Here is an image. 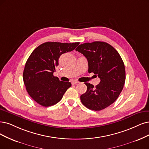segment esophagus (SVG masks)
<instances>
[{"mask_svg":"<svg viewBox=\"0 0 149 149\" xmlns=\"http://www.w3.org/2000/svg\"><path fill=\"white\" fill-rule=\"evenodd\" d=\"M79 81H75V80H74V81H72V85H75V84H79Z\"/></svg>","mask_w":149,"mask_h":149,"instance_id":"obj_1","label":"esophagus"}]
</instances>
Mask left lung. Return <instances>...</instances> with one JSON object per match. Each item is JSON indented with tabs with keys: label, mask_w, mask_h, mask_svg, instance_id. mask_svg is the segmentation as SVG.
I'll return each instance as SVG.
<instances>
[{
	"label": "left lung",
	"mask_w": 149,
	"mask_h": 149,
	"mask_svg": "<svg viewBox=\"0 0 149 149\" xmlns=\"http://www.w3.org/2000/svg\"><path fill=\"white\" fill-rule=\"evenodd\" d=\"M88 63V72H93L101 81L95 87L89 83L80 100L88 109L98 111L111 105L119 96L125 82V68L118 52L104 42L81 44L75 49Z\"/></svg>",
	"instance_id": "8db88e82"
}]
</instances>
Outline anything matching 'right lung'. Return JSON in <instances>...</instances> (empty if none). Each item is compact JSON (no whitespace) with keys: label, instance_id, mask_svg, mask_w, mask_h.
<instances>
[{"label":"right lung","instance_id":"right-lung-1","mask_svg":"<svg viewBox=\"0 0 149 149\" xmlns=\"http://www.w3.org/2000/svg\"><path fill=\"white\" fill-rule=\"evenodd\" d=\"M79 42H45L32 52L25 64L23 81L29 96L44 107L52 106L61 100L71 86L70 82L60 81L53 73L63 53L74 50Z\"/></svg>","mask_w":149,"mask_h":149}]
</instances>
